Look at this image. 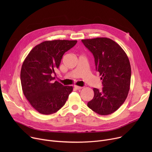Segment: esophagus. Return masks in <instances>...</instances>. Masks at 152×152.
<instances>
[{
  "instance_id": "34e87169",
  "label": "esophagus",
  "mask_w": 152,
  "mask_h": 152,
  "mask_svg": "<svg viewBox=\"0 0 152 152\" xmlns=\"http://www.w3.org/2000/svg\"><path fill=\"white\" fill-rule=\"evenodd\" d=\"M74 87L77 90H80V89H81L83 88L82 87H79V86H76V85L74 86Z\"/></svg>"
}]
</instances>
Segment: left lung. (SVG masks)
<instances>
[{
    "mask_svg": "<svg viewBox=\"0 0 152 152\" xmlns=\"http://www.w3.org/2000/svg\"><path fill=\"white\" fill-rule=\"evenodd\" d=\"M94 55L95 69L102 76L101 91L94 88V96L87 106L100 115L113 113L126 99L130 89L131 68L123 49L111 39H83Z\"/></svg>",
    "mask_w": 152,
    "mask_h": 152,
    "instance_id": "8db88e82",
    "label": "left lung"
}]
</instances>
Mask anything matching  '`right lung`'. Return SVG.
<instances>
[{
  "label": "right lung",
  "mask_w": 152,
  "mask_h": 152,
  "mask_svg": "<svg viewBox=\"0 0 152 152\" xmlns=\"http://www.w3.org/2000/svg\"><path fill=\"white\" fill-rule=\"evenodd\" d=\"M77 41L53 40L42 42L32 49L21 66L20 79L24 95L39 113L51 115L58 111L73 91L72 86L53 82L63 54Z\"/></svg>",
  "instance_id": "right-lung-1"
}]
</instances>
